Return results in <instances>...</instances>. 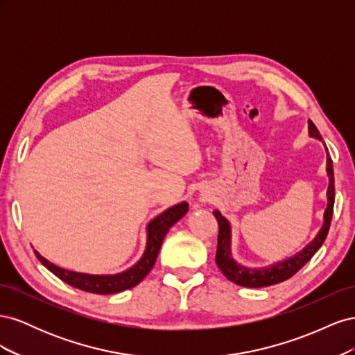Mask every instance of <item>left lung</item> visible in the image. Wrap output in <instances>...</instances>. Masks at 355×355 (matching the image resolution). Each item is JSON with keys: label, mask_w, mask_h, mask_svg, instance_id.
<instances>
[{"label": "left lung", "mask_w": 355, "mask_h": 355, "mask_svg": "<svg viewBox=\"0 0 355 355\" xmlns=\"http://www.w3.org/2000/svg\"><path fill=\"white\" fill-rule=\"evenodd\" d=\"M308 133L311 137L323 141L321 135L318 133L314 123L308 120ZM326 148V145H324ZM327 164L326 171L329 178V188H327V207L324 210L323 225L315 235V239L306 244L299 253L292 257H287L284 261L274 262L272 265L262 266V268H250L239 263L232 257V245H231V223L227 218L222 216L219 210H214L213 214L219 225V235H218V250H216V265L222 274L228 278L230 282L243 286V287H266L278 284L282 282L288 280L290 277L295 275L300 268H302L311 257H313L317 250L323 245L327 232L330 228V222L333 216V204H335V175H333V163L330 154L326 148Z\"/></svg>", "instance_id": "8db88e82"}]
</instances>
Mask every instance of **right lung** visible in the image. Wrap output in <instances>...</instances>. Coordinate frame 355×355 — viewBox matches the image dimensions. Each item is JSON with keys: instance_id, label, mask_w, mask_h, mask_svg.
<instances>
[{"instance_id": "obj_1", "label": "right lung", "mask_w": 355, "mask_h": 355, "mask_svg": "<svg viewBox=\"0 0 355 355\" xmlns=\"http://www.w3.org/2000/svg\"><path fill=\"white\" fill-rule=\"evenodd\" d=\"M188 211V202L182 201L176 206H171L170 209L159 213L157 218H154L146 227V247L141 259H139L133 266L128 270L118 272V274H106V275H94V274H84V272H75L60 268L55 263L47 261L42 257L37 250L35 256L38 261L44 265L50 272L55 274L62 282L67 284L77 287L80 290L89 293H98V295H112L118 292H124L127 288H132L136 284L141 283L148 272L153 270V266L157 261V256L159 252V247L163 244V240L168 230L173 225L184 218Z\"/></svg>"}]
</instances>
